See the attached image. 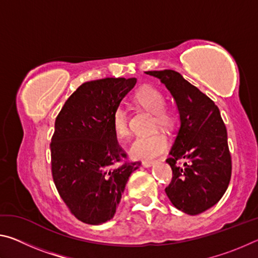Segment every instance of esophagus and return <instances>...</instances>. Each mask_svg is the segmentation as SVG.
Segmentation results:
<instances>
[{
  "label": "esophagus",
  "instance_id": "34e87169",
  "mask_svg": "<svg viewBox=\"0 0 258 258\" xmlns=\"http://www.w3.org/2000/svg\"><path fill=\"white\" fill-rule=\"evenodd\" d=\"M154 164H155L154 160H143L142 161V165L145 166V167H151Z\"/></svg>",
  "mask_w": 258,
  "mask_h": 258
}]
</instances>
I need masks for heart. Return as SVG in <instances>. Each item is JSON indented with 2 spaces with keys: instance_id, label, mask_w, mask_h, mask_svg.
<instances>
[{
  "instance_id": "obj_1",
  "label": "heart",
  "mask_w": 258,
  "mask_h": 258,
  "mask_svg": "<svg viewBox=\"0 0 258 258\" xmlns=\"http://www.w3.org/2000/svg\"><path fill=\"white\" fill-rule=\"evenodd\" d=\"M135 100L146 110L154 113L156 124L163 127H169L174 123L173 112L165 107V95L156 87L143 86L135 95ZM111 123L117 137L125 138L130 134L128 115L123 106L115 108L111 116ZM167 147L168 140L166 135L156 132L135 139L130 148V155L134 159H151L163 154Z\"/></svg>"
}]
</instances>
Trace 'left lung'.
I'll return each instance as SVG.
<instances>
[{
    "mask_svg": "<svg viewBox=\"0 0 258 258\" xmlns=\"http://www.w3.org/2000/svg\"><path fill=\"white\" fill-rule=\"evenodd\" d=\"M159 78L175 100L180 128L169 151L173 178L165 192L177 209L189 215L216 205L228 189L231 155L228 133L213 100L171 69L146 72ZM185 160L183 166L177 160Z\"/></svg>",
    "mask_w": 258,
    "mask_h": 258,
    "instance_id": "obj_1",
    "label": "left lung"
}]
</instances>
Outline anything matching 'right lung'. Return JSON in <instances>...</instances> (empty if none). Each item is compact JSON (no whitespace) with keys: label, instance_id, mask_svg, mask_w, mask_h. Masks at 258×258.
Segmentation results:
<instances>
[{"label":"right lung","instance_id":"right-lung-1","mask_svg":"<svg viewBox=\"0 0 258 258\" xmlns=\"http://www.w3.org/2000/svg\"><path fill=\"white\" fill-rule=\"evenodd\" d=\"M137 78H103L82 84L56 116L51 140L52 176L72 214L99 225L116 213L140 161L123 160L111 116Z\"/></svg>","mask_w":258,"mask_h":258}]
</instances>
